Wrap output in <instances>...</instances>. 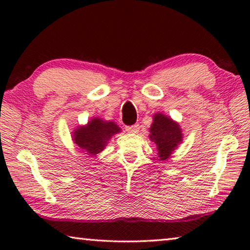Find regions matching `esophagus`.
Returning a JSON list of instances; mask_svg holds the SVG:
<instances>
[{
	"label": "esophagus",
	"mask_w": 250,
	"mask_h": 250,
	"mask_svg": "<svg viewBox=\"0 0 250 250\" xmlns=\"http://www.w3.org/2000/svg\"><path fill=\"white\" fill-rule=\"evenodd\" d=\"M125 130L130 133H137V132H139V130H140V125H128V126H125Z\"/></svg>",
	"instance_id": "esophagus-1"
}]
</instances>
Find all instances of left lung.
<instances>
[{"label": "left lung", "instance_id": "left-lung-1", "mask_svg": "<svg viewBox=\"0 0 250 250\" xmlns=\"http://www.w3.org/2000/svg\"><path fill=\"white\" fill-rule=\"evenodd\" d=\"M150 132V139L154 141L158 147V154L161 161H166L170 158L172 151L175 150L183 138L179 125L161 113H156L154 116Z\"/></svg>", "mask_w": 250, "mask_h": 250}]
</instances>
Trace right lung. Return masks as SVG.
<instances>
[{"label":"right lung","instance_id":"add662e5","mask_svg":"<svg viewBox=\"0 0 250 250\" xmlns=\"http://www.w3.org/2000/svg\"><path fill=\"white\" fill-rule=\"evenodd\" d=\"M119 131L120 128L115 122H107L95 118L88 122L86 126H80L75 131L74 141L80 149L95 155L103 151L109 139Z\"/></svg>","mask_w":250,"mask_h":250}]
</instances>
